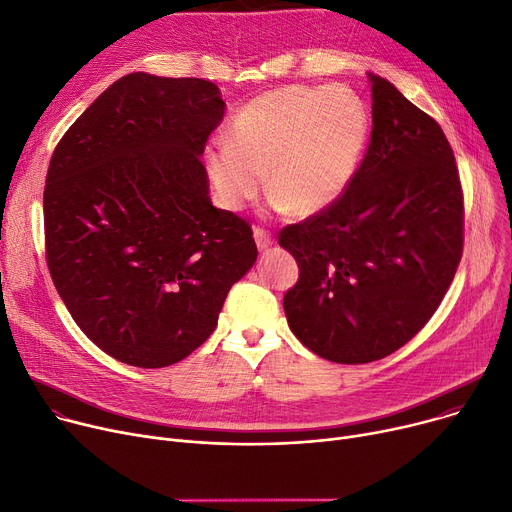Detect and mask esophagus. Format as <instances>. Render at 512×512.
I'll return each mask as SVG.
<instances>
[{"instance_id": "esophagus-1", "label": "esophagus", "mask_w": 512, "mask_h": 512, "mask_svg": "<svg viewBox=\"0 0 512 512\" xmlns=\"http://www.w3.org/2000/svg\"><path fill=\"white\" fill-rule=\"evenodd\" d=\"M254 239H256L258 250H266L275 244V239H273V235H270V231H266L262 227H254Z\"/></svg>"}]
</instances>
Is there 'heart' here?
Listing matches in <instances>:
<instances>
[{
    "label": "heart",
    "instance_id": "heart-1",
    "mask_svg": "<svg viewBox=\"0 0 512 512\" xmlns=\"http://www.w3.org/2000/svg\"><path fill=\"white\" fill-rule=\"evenodd\" d=\"M370 136L366 105L341 86H283L252 99L229 142L206 150L219 200L244 208L262 188L293 217H312L349 186Z\"/></svg>",
    "mask_w": 512,
    "mask_h": 512
}]
</instances>
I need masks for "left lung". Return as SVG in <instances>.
<instances>
[{
	"label": "left lung",
	"mask_w": 512,
	"mask_h": 512,
	"mask_svg": "<svg viewBox=\"0 0 512 512\" xmlns=\"http://www.w3.org/2000/svg\"><path fill=\"white\" fill-rule=\"evenodd\" d=\"M372 82V134L345 192L287 225L299 266L289 328L337 364L395 353L438 310L463 256V190L442 128L388 80Z\"/></svg>",
	"instance_id": "left-lung-1"
}]
</instances>
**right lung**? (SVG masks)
<instances>
[{
	"label": "right lung",
	"mask_w": 512,
	"mask_h": 512,
	"mask_svg": "<svg viewBox=\"0 0 512 512\" xmlns=\"http://www.w3.org/2000/svg\"><path fill=\"white\" fill-rule=\"evenodd\" d=\"M225 101L202 78L115 80L57 142L43 192L53 285L82 333L136 368L182 362L256 262L200 161Z\"/></svg>",
	"instance_id": "1"
}]
</instances>
